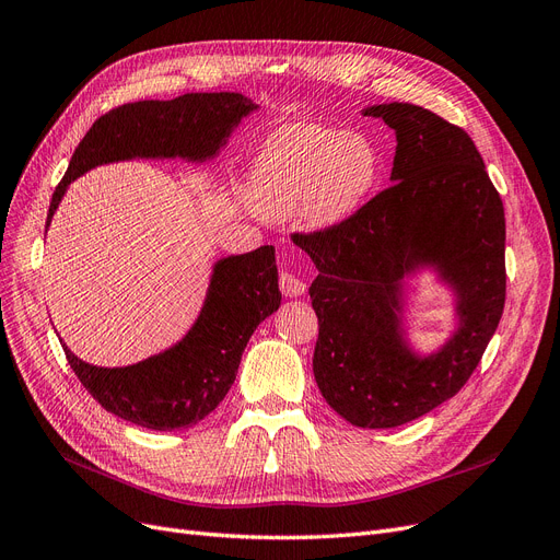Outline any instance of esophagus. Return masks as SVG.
Here are the masks:
<instances>
[{
    "label": "esophagus",
    "mask_w": 560,
    "mask_h": 560,
    "mask_svg": "<svg viewBox=\"0 0 560 560\" xmlns=\"http://www.w3.org/2000/svg\"><path fill=\"white\" fill-rule=\"evenodd\" d=\"M279 288L285 298H302L306 293V283L300 277L288 275V272H281Z\"/></svg>",
    "instance_id": "esophagus-1"
}]
</instances>
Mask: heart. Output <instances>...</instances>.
Wrapping results in <instances>:
<instances>
[{
	"label": "heart",
	"mask_w": 560,
	"mask_h": 560,
	"mask_svg": "<svg viewBox=\"0 0 560 560\" xmlns=\"http://www.w3.org/2000/svg\"><path fill=\"white\" fill-rule=\"evenodd\" d=\"M383 177L378 142L329 124H285L269 133L252 163L246 200L267 219L300 212L314 231L355 219Z\"/></svg>",
	"instance_id": "heart-1"
}]
</instances>
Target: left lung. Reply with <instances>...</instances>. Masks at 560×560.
<instances>
[{
	"label": "left lung",
	"mask_w": 560,
	"mask_h": 560,
	"mask_svg": "<svg viewBox=\"0 0 560 560\" xmlns=\"http://www.w3.org/2000/svg\"><path fill=\"white\" fill-rule=\"evenodd\" d=\"M395 131L392 186L348 223L293 242L314 260V376L343 420L389 429L452 399L505 306V212L470 136L412 103L362 110ZM453 295L455 327L424 354L407 332L412 278Z\"/></svg>",
	"instance_id": "1"
}]
</instances>
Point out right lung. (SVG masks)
<instances>
[{"label": "right lung", "mask_w": 560, "mask_h": 560, "mask_svg": "<svg viewBox=\"0 0 560 560\" xmlns=\"http://www.w3.org/2000/svg\"><path fill=\"white\" fill-rule=\"evenodd\" d=\"M258 103L240 92H191L171 101H136L98 117L75 148L52 194L46 228L71 182L96 165L133 159L214 161ZM281 306L275 246L212 265L200 314L177 343L129 366L82 362L61 341L90 395L113 416L154 431L198 424L235 383L256 327Z\"/></svg>", "instance_id": "1"}]
</instances>
